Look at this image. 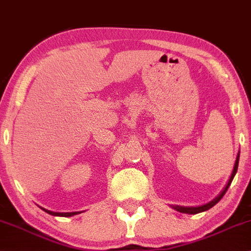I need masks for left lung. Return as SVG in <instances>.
Segmentation results:
<instances>
[{"label": "left lung", "mask_w": 251, "mask_h": 251, "mask_svg": "<svg viewBox=\"0 0 251 251\" xmlns=\"http://www.w3.org/2000/svg\"><path fill=\"white\" fill-rule=\"evenodd\" d=\"M239 158H240V151H239V153H237V155H236V160H235V163H234L233 171H231L230 177H229V179H228L226 186H225L223 191H221L217 197H215L213 201H210V202H207V204L201 205V206H179V205H171V207H173L174 210L180 212V213H186V214H197V213H201V212H205V211L210 210V208L213 207V206H214L215 204H217V202H218L219 201H220L221 198H223L224 195H225V193H226V191L228 190V188H229L231 180H233L234 176H235V174H236V171H237V166H239Z\"/></svg>", "instance_id": "8db88e82"}]
</instances>
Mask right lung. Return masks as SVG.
I'll use <instances>...</instances> for the list:
<instances>
[{"mask_svg":"<svg viewBox=\"0 0 251 251\" xmlns=\"http://www.w3.org/2000/svg\"><path fill=\"white\" fill-rule=\"evenodd\" d=\"M39 207H40V206H39ZM40 208L43 211H45L46 213H49L50 215H54V217H73V215L81 213V212H67V213H60V212H53V211L46 210V208H43V207H40Z\"/></svg>","mask_w":251,"mask_h":251,"instance_id":"right-lung-1","label":"right lung"}]
</instances>
